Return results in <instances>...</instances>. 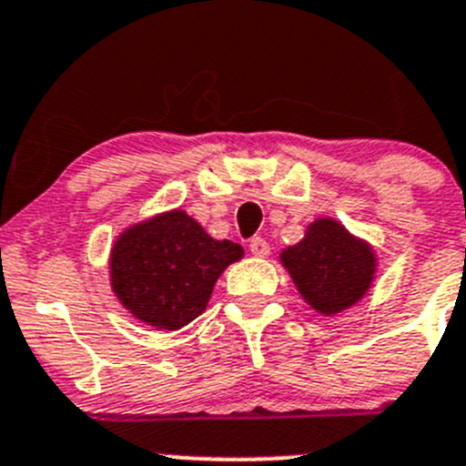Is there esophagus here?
Here are the masks:
<instances>
[{
    "mask_svg": "<svg viewBox=\"0 0 466 466\" xmlns=\"http://www.w3.org/2000/svg\"><path fill=\"white\" fill-rule=\"evenodd\" d=\"M250 252L255 257H266L270 252V246H268V241H266V238H261V237H255V238H250Z\"/></svg>",
    "mask_w": 466,
    "mask_h": 466,
    "instance_id": "esophagus-1",
    "label": "esophagus"
}]
</instances>
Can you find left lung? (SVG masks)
Wrapping results in <instances>:
<instances>
[{"label":"left lung","instance_id":"8db88e82","mask_svg":"<svg viewBox=\"0 0 466 466\" xmlns=\"http://www.w3.org/2000/svg\"><path fill=\"white\" fill-rule=\"evenodd\" d=\"M307 305L332 316L348 309L369 291L376 275L371 246L332 218H319L305 238L279 255Z\"/></svg>","mask_w":466,"mask_h":466}]
</instances>
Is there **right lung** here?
I'll return each instance as SVG.
<instances>
[{
	"label": "right lung",
	"mask_w": 466,
	"mask_h": 466,
	"mask_svg": "<svg viewBox=\"0 0 466 466\" xmlns=\"http://www.w3.org/2000/svg\"><path fill=\"white\" fill-rule=\"evenodd\" d=\"M243 248L216 241L187 211L132 225L111 250V287L125 309L157 329H179L207 309L216 279Z\"/></svg>",
	"instance_id": "right-lung-1"
}]
</instances>
